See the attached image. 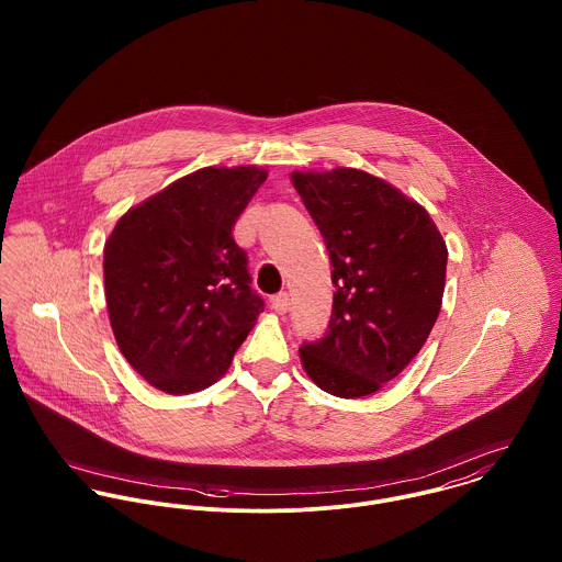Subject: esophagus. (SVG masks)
<instances>
[{"label": "esophagus", "mask_w": 562, "mask_h": 562, "mask_svg": "<svg viewBox=\"0 0 562 562\" xmlns=\"http://www.w3.org/2000/svg\"><path fill=\"white\" fill-rule=\"evenodd\" d=\"M270 307L277 312V314H288V310H290V296H288V292H279V294H274V296H270Z\"/></svg>", "instance_id": "34e87169"}]
</instances>
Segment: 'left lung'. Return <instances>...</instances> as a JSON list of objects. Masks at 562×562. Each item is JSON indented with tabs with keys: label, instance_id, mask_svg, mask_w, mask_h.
Listing matches in <instances>:
<instances>
[{
	"label": "left lung",
	"instance_id": "1",
	"mask_svg": "<svg viewBox=\"0 0 562 562\" xmlns=\"http://www.w3.org/2000/svg\"><path fill=\"white\" fill-rule=\"evenodd\" d=\"M335 283L326 335L301 346L326 394L361 398L396 379L428 339L443 299L448 248L430 214L357 168L294 170Z\"/></svg>",
	"mask_w": 562,
	"mask_h": 562
}]
</instances>
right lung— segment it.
<instances>
[{
  "instance_id": "add662e5",
  "label": "right lung",
  "mask_w": 562,
  "mask_h": 562,
  "mask_svg": "<svg viewBox=\"0 0 562 562\" xmlns=\"http://www.w3.org/2000/svg\"><path fill=\"white\" fill-rule=\"evenodd\" d=\"M266 177L259 166L199 168L127 210L105 240L114 339L156 390L214 385L263 312L232 232Z\"/></svg>"
}]
</instances>
